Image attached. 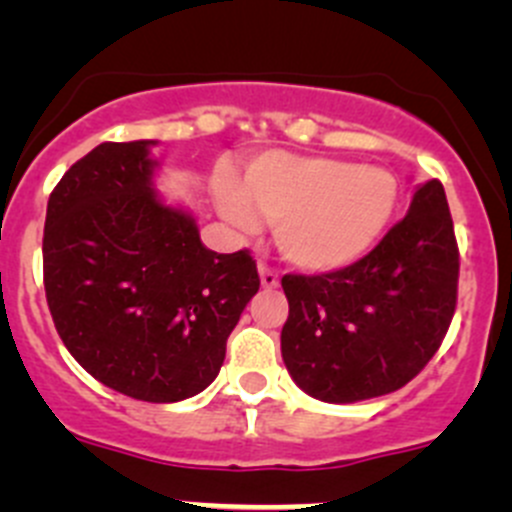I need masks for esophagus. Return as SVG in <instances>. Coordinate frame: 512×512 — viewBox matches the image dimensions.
Returning <instances> with one entry per match:
<instances>
[{
    "instance_id": "obj_1",
    "label": "esophagus",
    "mask_w": 512,
    "mask_h": 512,
    "mask_svg": "<svg viewBox=\"0 0 512 512\" xmlns=\"http://www.w3.org/2000/svg\"><path fill=\"white\" fill-rule=\"evenodd\" d=\"M257 272H260V282H262V287L272 289V287L280 285V275H277V272L272 270V267L267 265V262H260V265H257Z\"/></svg>"
}]
</instances>
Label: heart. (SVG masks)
I'll return each mask as SVG.
<instances>
[{"label": "heart", "mask_w": 512, "mask_h": 512, "mask_svg": "<svg viewBox=\"0 0 512 512\" xmlns=\"http://www.w3.org/2000/svg\"><path fill=\"white\" fill-rule=\"evenodd\" d=\"M220 215L252 232L275 223V240L294 267L332 272L361 260L384 237L399 203V183L376 165L272 151L252 160L242 185L220 173Z\"/></svg>", "instance_id": "1"}]
</instances>
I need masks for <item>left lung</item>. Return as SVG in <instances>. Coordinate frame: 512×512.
I'll list each match as a JSON object with an SVG mask.
<instances>
[{
  "label": "left lung",
  "instance_id": "8db88e82",
  "mask_svg": "<svg viewBox=\"0 0 512 512\" xmlns=\"http://www.w3.org/2000/svg\"><path fill=\"white\" fill-rule=\"evenodd\" d=\"M282 359L304 394L354 404L409 384L456 312L458 245L443 185H418L409 213L354 265L285 275Z\"/></svg>",
  "mask_w": 512,
  "mask_h": 512
}]
</instances>
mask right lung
Returning <instances> with one entry per match:
<instances>
[{"label": "right lung", "instance_id": "right-lung-1", "mask_svg": "<svg viewBox=\"0 0 512 512\" xmlns=\"http://www.w3.org/2000/svg\"><path fill=\"white\" fill-rule=\"evenodd\" d=\"M158 141L101 143L49 195L44 289L71 356L108 389L173 404L208 389L260 289L247 250L218 255L153 188Z\"/></svg>", "mask_w": 512, "mask_h": 512}]
</instances>
